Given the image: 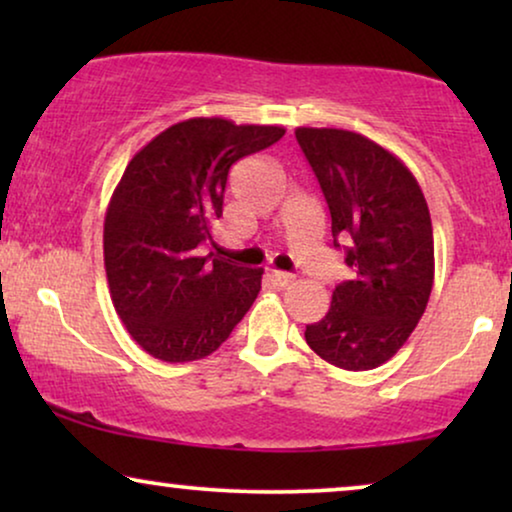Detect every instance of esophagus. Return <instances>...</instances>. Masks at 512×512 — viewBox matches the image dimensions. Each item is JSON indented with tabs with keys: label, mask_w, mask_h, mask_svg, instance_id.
<instances>
[{
	"label": "esophagus",
	"mask_w": 512,
	"mask_h": 512,
	"mask_svg": "<svg viewBox=\"0 0 512 512\" xmlns=\"http://www.w3.org/2000/svg\"><path fill=\"white\" fill-rule=\"evenodd\" d=\"M270 277H272V282H275V286H282V289H284V286H289V284L293 282V275H289V272H279V270H275Z\"/></svg>",
	"instance_id": "1"
}]
</instances>
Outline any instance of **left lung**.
I'll list each match as a JSON object with an SVG mask.
<instances>
[{"mask_svg": "<svg viewBox=\"0 0 512 512\" xmlns=\"http://www.w3.org/2000/svg\"><path fill=\"white\" fill-rule=\"evenodd\" d=\"M296 139L324 191L333 244H345L352 270L305 340L342 370H373L405 345L429 303V205L403 160L359 132L296 128Z\"/></svg>", "mask_w": 512, "mask_h": 512, "instance_id": "left-lung-1", "label": "left lung"}]
</instances>
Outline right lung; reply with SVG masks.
<instances>
[{
  "label": "right lung",
  "mask_w": 512,
  "mask_h": 512,
  "mask_svg": "<svg viewBox=\"0 0 512 512\" xmlns=\"http://www.w3.org/2000/svg\"><path fill=\"white\" fill-rule=\"evenodd\" d=\"M282 125L188 118L139 149L104 216L111 303L132 340L167 363L216 352L261 291L263 270L200 254L223 212L233 163L284 137Z\"/></svg>",
  "instance_id": "add662e5"
}]
</instances>
